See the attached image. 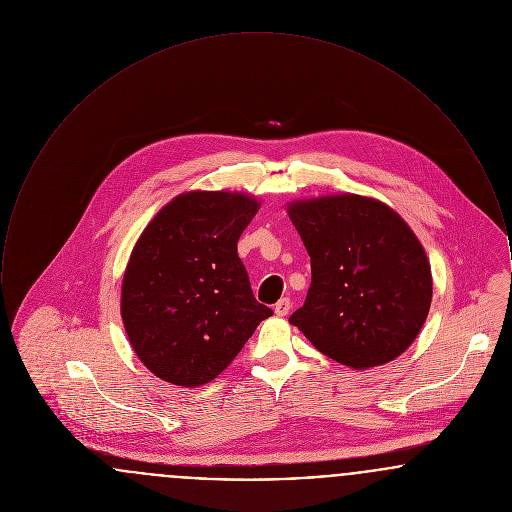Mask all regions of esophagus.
Returning a JSON list of instances; mask_svg holds the SVG:
<instances>
[{
	"label": "esophagus",
	"mask_w": 512,
	"mask_h": 512,
	"mask_svg": "<svg viewBox=\"0 0 512 512\" xmlns=\"http://www.w3.org/2000/svg\"><path fill=\"white\" fill-rule=\"evenodd\" d=\"M290 309H292V301H290V297H282V299L274 305V313H276L278 317H286V315L290 313Z\"/></svg>",
	"instance_id": "esophagus-1"
}]
</instances>
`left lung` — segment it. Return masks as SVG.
I'll return each mask as SVG.
<instances>
[{
	"label": "left lung",
	"mask_w": 512,
	"mask_h": 512,
	"mask_svg": "<svg viewBox=\"0 0 512 512\" xmlns=\"http://www.w3.org/2000/svg\"><path fill=\"white\" fill-rule=\"evenodd\" d=\"M311 257V288L290 322L320 353L363 370L399 357L432 303V270L409 224L365 195L292 201Z\"/></svg>",
	"instance_id": "8db88e82"
}]
</instances>
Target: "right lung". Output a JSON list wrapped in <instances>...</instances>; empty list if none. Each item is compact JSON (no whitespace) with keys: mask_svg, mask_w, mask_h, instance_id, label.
<instances>
[{"mask_svg":"<svg viewBox=\"0 0 512 512\" xmlns=\"http://www.w3.org/2000/svg\"><path fill=\"white\" fill-rule=\"evenodd\" d=\"M257 211L253 195L186 192L138 238L122 278L121 317L134 353L157 378L184 388L211 382L272 315L238 257Z\"/></svg>","mask_w":512,"mask_h":512,"instance_id":"1","label":"right lung"}]
</instances>
